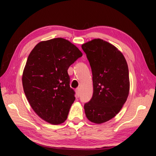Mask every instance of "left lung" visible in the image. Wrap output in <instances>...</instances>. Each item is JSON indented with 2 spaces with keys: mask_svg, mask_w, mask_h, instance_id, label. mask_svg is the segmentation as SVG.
<instances>
[{
  "mask_svg": "<svg viewBox=\"0 0 156 156\" xmlns=\"http://www.w3.org/2000/svg\"><path fill=\"white\" fill-rule=\"evenodd\" d=\"M82 56L77 47L62 38L41 42L29 55L23 89L31 108L46 122L56 125L67 120L76 99L67 70Z\"/></svg>",
  "mask_w": 156,
  "mask_h": 156,
  "instance_id": "8db88e82",
  "label": "left lung"
}]
</instances>
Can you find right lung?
Returning a JSON list of instances; mask_svg holds the SVG:
<instances>
[{
  "instance_id": "1",
  "label": "right lung",
  "mask_w": 156,
  "mask_h": 156,
  "mask_svg": "<svg viewBox=\"0 0 156 156\" xmlns=\"http://www.w3.org/2000/svg\"><path fill=\"white\" fill-rule=\"evenodd\" d=\"M82 49L91 66L94 87L93 96L84 106L85 115L92 122H107L120 112L128 98L127 63L121 53L101 39L89 41Z\"/></svg>"
}]
</instances>
